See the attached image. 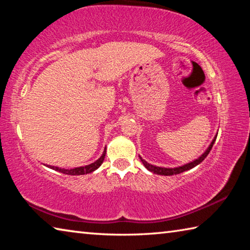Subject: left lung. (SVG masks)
Instances as JSON below:
<instances>
[{"label": "left lung", "instance_id": "obj_1", "mask_svg": "<svg viewBox=\"0 0 250 250\" xmlns=\"http://www.w3.org/2000/svg\"><path fill=\"white\" fill-rule=\"evenodd\" d=\"M216 138H217V133L215 135L213 141L210 142V145L208 146V147L205 150L204 153H203L201 156H198L197 159H195L192 162H188L184 164V166H181V167H156L153 166V164H151L149 162H146V160H143L140 155H139V158H140L141 162L143 163V166L146 167V168H147L150 172H153L154 174H158V175H164V176H168V175H176V174H180V173H183L185 171H188L191 170V168L195 167L198 164L202 163L203 161L205 160V158L207 155H208L209 151L211 150V147H213V145L216 141Z\"/></svg>", "mask_w": 250, "mask_h": 250}]
</instances>
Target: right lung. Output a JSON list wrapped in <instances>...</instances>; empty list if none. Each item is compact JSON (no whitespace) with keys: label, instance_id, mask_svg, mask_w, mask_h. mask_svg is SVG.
<instances>
[{"label":"right lung","instance_id":"1","mask_svg":"<svg viewBox=\"0 0 250 250\" xmlns=\"http://www.w3.org/2000/svg\"><path fill=\"white\" fill-rule=\"evenodd\" d=\"M107 149L104 147V150L103 152V154H101L100 158L95 161L94 163L91 164H88V166H84V167H74V168H64V167H53V166H47L46 164V167H48L49 168H53V170L57 171V172H61V173H64V174L67 175H83V174H88V173H91L96 171L97 168H98L101 164H103L104 160V156H105V151Z\"/></svg>","mask_w":250,"mask_h":250}]
</instances>
